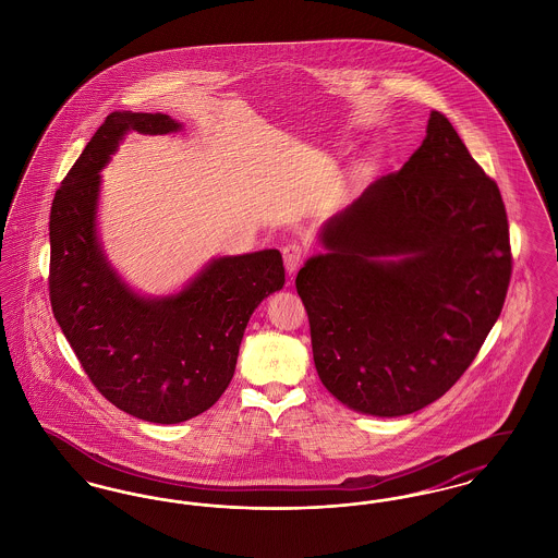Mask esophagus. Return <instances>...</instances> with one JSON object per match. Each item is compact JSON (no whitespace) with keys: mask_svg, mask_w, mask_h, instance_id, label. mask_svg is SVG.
<instances>
[{"mask_svg":"<svg viewBox=\"0 0 558 558\" xmlns=\"http://www.w3.org/2000/svg\"><path fill=\"white\" fill-rule=\"evenodd\" d=\"M282 257H284V266L289 269V274H294L305 259V246L299 240H291L282 246Z\"/></svg>","mask_w":558,"mask_h":558,"instance_id":"1","label":"esophagus"}]
</instances>
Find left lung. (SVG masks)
Wrapping results in <instances>:
<instances>
[{"instance_id":"8db88e82","label":"left lung","mask_w":558,"mask_h":558,"mask_svg":"<svg viewBox=\"0 0 558 558\" xmlns=\"http://www.w3.org/2000/svg\"><path fill=\"white\" fill-rule=\"evenodd\" d=\"M322 244L294 284L324 387L372 416L450 391L505 307L512 255L500 187L441 112L399 171L324 226Z\"/></svg>"}]
</instances>
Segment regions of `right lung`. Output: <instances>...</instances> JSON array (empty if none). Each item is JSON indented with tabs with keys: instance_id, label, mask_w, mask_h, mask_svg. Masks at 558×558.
<instances>
[{
	"instance_id": "right-lung-1",
	"label": "right lung",
	"mask_w": 558,
	"mask_h": 558,
	"mask_svg": "<svg viewBox=\"0 0 558 558\" xmlns=\"http://www.w3.org/2000/svg\"><path fill=\"white\" fill-rule=\"evenodd\" d=\"M130 130L178 132L180 123L160 112H110L92 135L53 196L50 301L81 368L112 405L175 425L228 389L248 318L284 287V266L276 248L219 257L173 296L133 294L96 236L100 169Z\"/></svg>"
}]
</instances>
